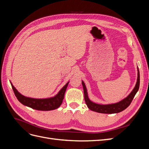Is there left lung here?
<instances>
[{
    "label": "left lung",
    "instance_id": "obj_1",
    "mask_svg": "<svg viewBox=\"0 0 149 149\" xmlns=\"http://www.w3.org/2000/svg\"><path fill=\"white\" fill-rule=\"evenodd\" d=\"M82 85L84 90V100L87 106L90 110L103 114L119 113V112L125 109L130 104L135 95H136L138 91L140 85V74L139 68L137 67V79L134 88L127 97L118 102L108 104H100L94 102L89 100L87 92V89L83 81H82Z\"/></svg>",
    "mask_w": 149,
    "mask_h": 149
}]
</instances>
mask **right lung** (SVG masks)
<instances>
[{
	"label": "right lung",
	"mask_w": 149,
	"mask_h": 149,
	"mask_svg": "<svg viewBox=\"0 0 149 149\" xmlns=\"http://www.w3.org/2000/svg\"><path fill=\"white\" fill-rule=\"evenodd\" d=\"M10 82L15 95L17 97V100L19 101V102L25 106H27L32 108L33 109L38 111H52L56 109L59 107L63 102L66 89L69 83L68 81L60 90L59 92L53 97L38 99L29 97L22 95L13 86V85L12 84L10 81Z\"/></svg>",
	"instance_id": "add662e5"
}]
</instances>
